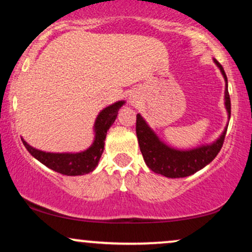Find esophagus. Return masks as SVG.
<instances>
[{
  "label": "esophagus",
  "instance_id": "obj_1",
  "mask_svg": "<svg viewBox=\"0 0 252 252\" xmlns=\"http://www.w3.org/2000/svg\"><path fill=\"white\" fill-rule=\"evenodd\" d=\"M137 102H138L137 96H136V94H130V96H129V103L131 104V105H135V104Z\"/></svg>",
  "mask_w": 252,
  "mask_h": 252
}]
</instances>
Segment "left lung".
<instances>
[{
	"instance_id": "obj_1",
	"label": "left lung",
	"mask_w": 252,
	"mask_h": 252,
	"mask_svg": "<svg viewBox=\"0 0 252 252\" xmlns=\"http://www.w3.org/2000/svg\"><path fill=\"white\" fill-rule=\"evenodd\" d=\"M213 63L220 70L225 80L224 105L227 112V120H230L231 102L227 90V77L220 63L216 59H213ZM226 130L227 124L220 136L212 143L201 144L190 149H178L163 142L140 114L136 116V135L144 162L154 173L170 179L186 178L207 166L221 149Z\"/></svg>"
}]
</instances>
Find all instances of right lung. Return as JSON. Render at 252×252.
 <instances>
[{
    "label": "right lung",
    "instance_id": "add662e5",
    "mask_svg": "<svg viewBox=\"0 0 252 252\" xmlns=\"http://www.w3.org/2000/svg\"><path fill=\"white\" fill-rule=\"evenodd\" d=\"M124 104H126L124 100H118V102L104 108L97 115L94 124V141H92L91 146L85 150L76 153L43 152V150L32 147L22 137L21 140L33 158H35L37 161H40L54 172L68 176L89 174V173L94 172L98 166L100 156L103 154L106 132L116 120L118 110L122 108Z\"/></svg>",
    "mask_w": 252,
    "mask_h": 252
}]
</instances>
